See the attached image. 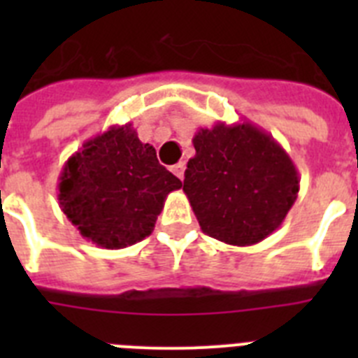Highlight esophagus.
Masks as SVG:
<instances>
[{"mask_svg": "<svg viewBox=\"0 0 358 358\" xmlns=\"http://www.w3.org/2000/svg\"><path fill=\"white\" fill-rule=\"evenodd\" d=\"M185 169H186L185 161H179V163L173 164V166H172V172L176 173V176L182 181V179H185Z\"/></svg>", "mask_w": 358, "mask_h": 358, "instance_id": "1", "label": "esophagus"}]
</instances>
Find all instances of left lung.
I'll return each mask as SVG.
<instances>
[{
    "label": "left lung",
    "mask_w": 358,
    "mask_h": 358,
    "mask_svg": "<svg viewBox=\"0 0 358 358\" xmlns=\"http://www.w3.org/2000/svg\"><path fill=\"white\" fill-rule=\"evenodd\" d=\"M182 192L202 233L229 245H252L281 226L299 192L294 161L251 122L199 129Z\"/></svg>",
    "instance_id": "8db88e82"
}]
</instances>
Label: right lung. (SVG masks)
<instances>
[{"label":"right lung","instance_id":"obj_1","mask_svg":"<svg viewBox=\"0 0 358 358\" xmlns=\"http://www.w3.org/2000/svg\"><path fill=\"white\" fill-rule=\"evenodd\" d=\"M182 182L141 143L132 123L85 141L59 176V206L85 240L122 249L154 231L170 192Z\"/></svg>","mask_w":358,"mask_h":358}]
</instances>
